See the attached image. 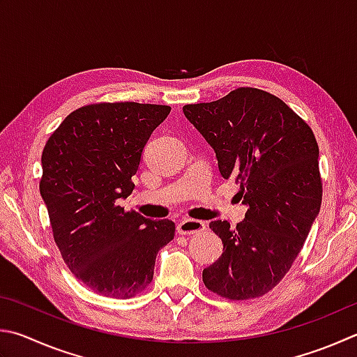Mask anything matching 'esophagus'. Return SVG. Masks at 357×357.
Here are the masks:
<instances>
[{"label": "esophagus", "mask_w": 357, "mask_h": 357, "mask_svg": "<svg viewBox=\"0 0 357 357\" xmlns=\"http://www.w3.org/2000/svg\"><path fill=\"white\" fill-rule=\"evenodd\" d=\"M206 225L204 222H199V220L193 218H185L183 222L178 223V232L183 236H190V234H198V232L204 231Z\"/></svg>", "instance_id": "esophagus-1"}]
</instances>
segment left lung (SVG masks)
<instances>
[{"mask_svg":"<svg viewBox=\"0 0 357 357\" xmlns=\"http://www.w3.org/2000/svg\"><path fill=\"white\" fill-rule=\"evenodd\" d=\"M183 111L215 151L222 176L236 181L237 195L248 206L236 228L211 222L223 252L203 270L204 286L236 301L268 294L300 255L320 212L323 185L312 129L282 100L255 87Z\"/></svg>","mask_w":357,"mask_h":357,"instance_id":"8db88e82","label":"left lung"}]
</instances>
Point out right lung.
Listing matches in <instances>:
<instances>
[{
    "label": "right lung",
    "instance_id": "1",
    "mask_svg": "<svg viewBox=\"0 0 357 357\" xmlns=\"http://www.w3.org/2000/svg\"><path fill=\"white\" fill-rule=\"evenodd\" d=\"M170 106L96 102L66 116L42 153L40 195L71 273L105 296L126 300L153 281L172 220L125 211L148 139Z\"/></svg>",
    "mask_w": 357,
    "mask_h": 357
}]
</instances>
